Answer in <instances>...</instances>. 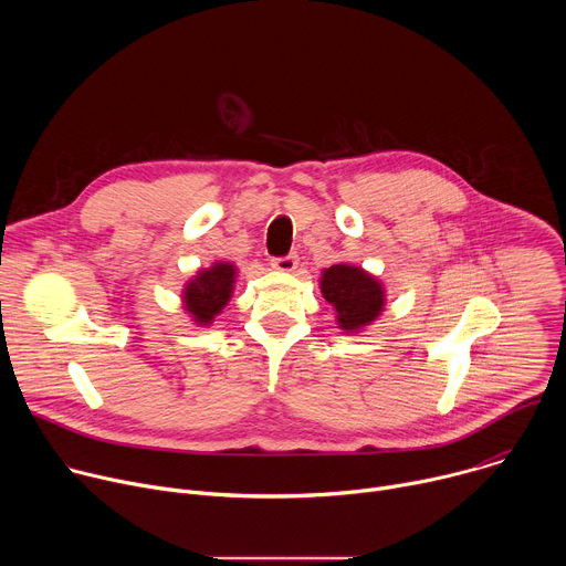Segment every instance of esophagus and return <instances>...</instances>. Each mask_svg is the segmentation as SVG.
Listing matches in <instances>:
<instances>
[{
  "mask_svg": "<svg viewBox=\"0 0 566 566\" xmlns=\"http://www.w3.org/2000/svg\"><path fill=\"white\" fill-rule=\"evenodd\" d=\"M297 255H282V258H273L271 260V266L275 269V271H282V273H291V271H295L297 269Z\"/></svg>",
  "mask_w": 566,
  "mask_h": 566,
  "instance_id": "obj_1",
  "label": "esophagus"
}]
</instances>
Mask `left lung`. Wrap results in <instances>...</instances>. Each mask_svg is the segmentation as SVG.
Returning a JSON list of instances; mask_svg holds the SVG:
<instances>
[{
  "mask_svg": "<svg viewBox=\"0 0 566 566\" xmlns=\"http://www.w3.org/2000/svg\"><path fill=\"white\" fill-rule=\"evenodd\" d=\"M322 295L336 308L338 325L347 332H356L382 308V289L365 271L347 264H336L322 275Z\"/></svg>",
  "mask_w": 566,
  "mask_h": 566,
  "instance_id": "obj_1",
  "label": "left lung"
}]
</instances>
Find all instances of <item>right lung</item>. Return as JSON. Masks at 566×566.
<instances>
[{"label": "right lung", "mask_w": 566, "mask_h": 566, "mask_svg": "<svg viewBox=\"0 0 566 566\" xmlns=\"http://www.w3.org/2000/svg\"><path fill=\"white\" fill-rule=\"evenodd\" d=\"M234 269L230 264H214L201 271L186 289V306L197 322H210L230 300Z\"/></svg>", "instance_id": "right-lung-1"}]
</instances>
